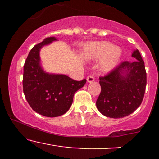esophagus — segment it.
Segmentation results:
<instances>
[{
    "instance_id": "esophagus-1",
    "label": "esophagus",
    "mask_w": 159,
    "mask_h": 159,
    "mask_svg": "<svg viewBox=\"0 0 159 159\" xmlns=\"http://www.w3.org/2000/svg\"><path fill=\"white\" fill-rule=\"evenodd\" d=\"M94 80H95V78H94L93 75H89V76H87V82H89V83H91V82L94 81Z\"/></svg>"
}]
</instances>
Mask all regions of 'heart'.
<instances>
[{
    "instance_id": "1",
    "label": "heart",
    "mask_w": 159,
    "mask_h": 159,
    "mask_svg": "<svg viewBox=\"0 0 159 159\" xmlns=\"http://www.w3.org/2000/svg\"><path fill=\"white\" fill-rule=\"evenodd\" d=\"M86 55L92 59L102 57L101 61L102 69L111 70L117 64L122 51L119 47L114 46L109 42H96L87 45L85 48Z\"/></svg>"
}]
</instances>
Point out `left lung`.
Segmentation results:
<instances>
[{
	"label": "left lung",
	"instance_id": "left-lung-1",
	"mask_svg": "<svg viewBox=\"0 0 159 159\" xmlns=\"http://www.w3.org/2000/svg\"><path fill=\"white\" fill-rule=\"evenodd\" d=\"M132 56L136 61L122 62L99 77L101 93L96 107L107 117L117 119L129 116L143 101L147 86L144 61L138 49Z\"/></svg>",
	"mask_w": 159,
	"mask_h": 159
}]
</instances>
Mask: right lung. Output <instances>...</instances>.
<instances>
[{"instance_id": "right-lung-1", "label": "right lung", "mask_w": 159, "mask_h": 159, "mask_svg": "<svg viewBox=\"0 0 159 159\" xmlns=\"http://www.w3.org/2000/svg\"><path fill=\"white\" fill-rule=\"evenodd\" d=\"M57 40L48 37L34 46L29 52L23 73V91L34 111L48 117L64 114L70 108L76 91L87 80L75 81L64 75L48 74L39 65V50L43 45Z\"/></svg>"}]
</instances>
